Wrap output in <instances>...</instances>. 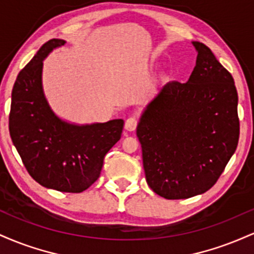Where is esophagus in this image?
Here are the masks:
<instances>
[{
  "label": "esophagus",
  "mask_w": 254,
  "mask_h": 254,
  "mask_svg": "<svg viewBox=\"0 0 254 254\" xmlns=\"http://www.w3.org/2000/svg\"><path fill=\"white\" fill-rule=\"evenodd\" d=\"M136 127H137V121L133 117L127 118V121H125V129L127 131H135Z\"/></svg>",
  "instance_id": "obj_1"
}]
</instances>
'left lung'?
Returning <instances> with one entry per match:
<instances>
[{
  "instance_id": "obj_1",
  "label": "left lung",
  "mask_w": 254,
  "mask_h": 254,
  "mask_svg": "<svg viewBox=\"0 0 254 254\" xmlns=\"http://www.w3.org/2000/svg\"><path fill=\"white\" fill-rule=\"evenodd\" d=\"M196 65L186 83H166L137 124L148 185L166 199L214 186L239 141L234 80L210 49L192 42Z\"/></svg>"
}]
</instances>
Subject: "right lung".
Listing matches in <instances>:
<instances>
[{"label":"right lung","mask_w":254,"mask_h":254,"mask_svg":"<svg viewBox=\"0 0 254 254\" xmlns=\"http://www.w3.org/2000/svg\"><path fill=\"white\" fill-rule=\"evenodd\" d=\"M65 43L49 40L19 72L11 90L9 133L37 183L78 193L100 176L105 155L121 139L124 121L75 124L54 112L43 89V61Z\"/></svg>","instance_id":"obj_1"}]
</instances>
